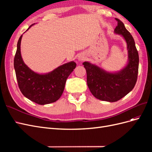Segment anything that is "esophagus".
<instances>
[{
    "label": "esophagus",
    "mask_w": 152,
    "mask_h": 152,
    "mask_svg": "<svg viewBox=\"0 0 152 152\" xmlns=\"http://www.w3.org/2000/svg\"><path fill=\"white\" fill-rule=\"evenodd\" d=\"M77 58H78V60H79V61H82L85 59L86 56H85V55L83 54H79V56H78Z\"/></svg>",
    "instance_id": "1"
}]
</instances>
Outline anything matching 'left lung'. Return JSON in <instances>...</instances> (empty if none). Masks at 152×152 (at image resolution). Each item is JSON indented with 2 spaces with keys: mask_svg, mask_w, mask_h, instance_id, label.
<instances>
[{
  "mask_svg": "<svg viewBox=\"0 0 152 152\" xmlns=\"http://www.w3.org/2000/svg\"><path fill=\"white\" fill-rule=\"evenodd\" d=\"M117 26L114 33L121 35L127 44L128 59L121 70L108 72L96 64L84 61L87 72V84L91 93L98 99L115 102L126 96L133 89L136 83L139 67V55L134 40L117 18Z\"/></svg>",
  "mask_w": 152,
  "mask_h": 152,
  "instance_id": "left-lung-1",
  "label": "left lung"
}]
</instances>
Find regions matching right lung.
<instances>
[{
	"instance_id": "obj_1",
	"label": "right lung",
	"mask_w": 152,
	"mask_h": 152,
	"mask_svg": "<svg viewBox=\"0 0 152 152\" xmlns=\"http://www.w3.org/2000/svg\"><path fill=\"white\" fill-rule=\"evenodd\" d=\"M34 25L30 26L26 31ZM22 37L23 35L18 40L14 59L16 79L21 92L26 98L39 104L56 102L62 95L67 78L75 68L76 63L72 61L48 73H37L31 70L23 60L21 54Z\"/></svg>"
}]
</instances>
